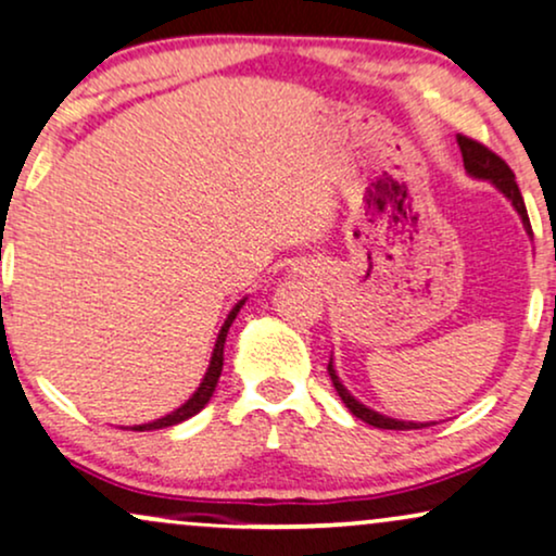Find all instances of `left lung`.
<instances>
[{
  "label": "left lung",
  "instance_id": "left-lung-1",
  "mask_svg": "<svg viewBox=\"0 0 556 556\" xmlns=\"http://www.w3.org/2000/svg\"><path fill=\"white\" fill-rule=\"evenodd\" d=\"M458 147H460V155H464L466 173H469V176L477 178V180H486V184H492L494 189L503 193L507 202L513 204V210L520 214V223H523L528 238H533L531 219H528L523 197H520L518 184H515V173L507 168L505 160L494 155L492 150H486L484 144L473 142V139H469V137H460V134H458ZM329 376H331L333 388H337V393L342 396V401L346 404V409H350L354 417L363 419V422H367V425L380 427V430H419V427H430L432 425V422H404V419L386 417V414H380L376 409H370V406H365L363 401L354 399L352 393L346 391V386L342 383V380H339L337 370H333V357L329 359Z\"/></svg>",
  "mask_w": 556,
  "mask_h": 556
}]
</instances>
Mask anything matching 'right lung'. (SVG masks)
<instances>
[{
    "label": "right lung",
    "instance_id": "add662e5",
    "mask_svg": "<svg viewBox=\"0 0 556 556\" xmlns=\"http://www.w3.org/2000/svg\"><path fill=\"white\" fill-rule=\"evenodd\" d=\"M245 300H249V298L238 300L236 307H232V311L227 313V318H225L223 329H219V333H217V342H214V350H212V357H210V367H206V372H204L202 383H199L197 391L191 393L189 401H186V404H180L178 409H173L170 414H165V417L155 419V422L134 425L131 430H137V432H144V430H163V427H173V425L186 422V419H191L193 414H199V412L204 409L206 401L212 399L214 388H217V380H219V376H223V363H225V339H227V331H230L232 320H236V316L240 313V307L245 305ZM126 430H129V427H126Z\"/></svg>",
    "mask_w": 556,
    "mask_h": 556
}]
</instances>
